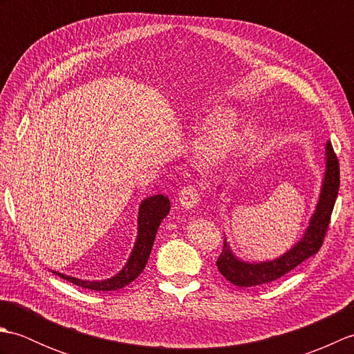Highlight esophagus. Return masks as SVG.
Segmentation results:
<instances>
[{
  "label": "esophagus",
  "instance_id": "34e87169",
  "mask_svg": "<svg viewBox=\"0 0 354 354\" xmlns=\"http://www.w3.org/2000/svg\"><path fill=\"white\" fill-rule=\"evenodd\" d=\"M179 205L185 209H192L199 204V192L196 187H185L181 190L178 198Z\"/></svg>",
  "mask_w": 354,
  "mask_h": 354
}]
</instances>
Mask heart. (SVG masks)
Masks as SVG:
<instances>
[{"label": "heart", "mask_w": 354, "mask_h": 354, "mask_svg": "<svg viewBox=\"0 0 354 354\" xmlns=\"http://www.w3.org/2000/svg\"><path fill=\"white\" fill-rule=\"evenodd\" d=\"M237 137V122L231 112H221L209 123L204 140L198 147V156L205 164H213L230 152Z\"/></svg>", "instance_id": "1"}]
</instances>
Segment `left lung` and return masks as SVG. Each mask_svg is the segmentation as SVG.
<instances>
[{"label": "left lung", "instance_id": "8db88e82", "mask_svg": "<svg viewBox=\"0 0 354 354\" xmlns=\"http://www.w3.org/2000/svg\"><path fill=\"white\" fill-rule=\"evenodd\" d=\"M324 155V178H322L315 212L309 219V227L306 228L298 242H295V245L289 248L280 257L265 261L243 260L237 257L234 251L231 250V245L227 242V236H225L223 250L216 261V266L230 283L239 286V288H254V286L270 283L288 274L299 263H303L310 255L319 251L337 198V190H339V164H337V158L330 141L326 142ZM217 189L222 190V185Z\"/></svg>", "mask_w": 354, "mask_h": 354}]
</instances>
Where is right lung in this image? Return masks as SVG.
<instances>
[{
    "label": "right lung",
    "mask_w": 354,
    "mask_h": 354,
    "mask_svg": "<svg viewBox=\"0 0 354 354\" xmlns=\"http://www.w3.org/2000/svg\"><path fill=\"white\" fill-rule=\"evenodd\" d=\"M169 212L170 201L164 194H153V196L141 201L137 217V239H135L129 259H127L124 266L114 277L104 278V280H82V278L77 277L57 272V270H51V272L85 289L106 292L124 288V286L132 283L145 270L158 228H160L162 219L169 214Z\"/></svg>",
    "instance_id": "1"
}]
</instances>
